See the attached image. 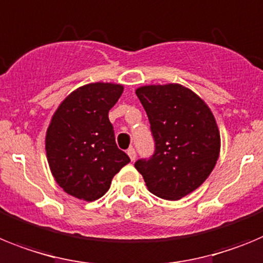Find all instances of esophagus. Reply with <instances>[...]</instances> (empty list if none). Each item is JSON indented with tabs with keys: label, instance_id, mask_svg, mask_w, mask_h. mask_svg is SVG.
<instances>
[{
	"label": "esophagus",
	"instance_id": "obj_1",
	"mask_svg": "<svg viewBox=\"0 0 263 263\" xmlns=\"http://www.w3.org/2000/svg\"><path fill=\"white\" fill-rule=\"evenodd\" d=\"M127 154H128L129 159L132 160V161H135V159H136V151H135L134 147L128 148V151H127Z\"/></svg>",
	"mask_w": 263,
	"mask_h": 263
}]
</instances>
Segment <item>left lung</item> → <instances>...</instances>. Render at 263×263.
I'll return each mask as SVG.
<instances>
[{"instance_id": "left-lung-1", "label": "left lung", "mask_w": 263, "mask_h": 263, "mask_svg": "<svg viewBox=\"0 0 263 263\" xmlns=\"http://www.w3.org/2000/svg\"><path fill=\"white\" fill-rule=\"evenodd\" d=\"M154 136L155 152L139 159L148 191L164 200H180L211 175L220 154L216 119L189 88L180 84L144 86L136 90Z\"/></svg>"}]
</instances>
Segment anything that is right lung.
I'll return each instance as SVG.
<instances>
[{"label":"right lung","instance_id":"add662e5","mask_svg":"<svg viewBox=\"0 0 263 263\" xmlns=\"http://www.w3.org/2000/svg\"><path fill=\"white\" fill-rule=\"evenodd\" d=\"M123 86L91 83L72 91L51 119L46 134L50 170L68 195L95 201L109 189L114 176L128 164L119 149L108 111Z\"/></svg>","mask_w":263,"mask_h":263}]
</instances>
